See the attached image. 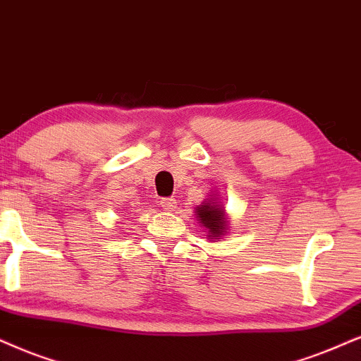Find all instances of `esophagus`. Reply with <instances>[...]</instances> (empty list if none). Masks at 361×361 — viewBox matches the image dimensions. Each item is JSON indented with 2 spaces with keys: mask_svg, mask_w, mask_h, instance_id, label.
I'll return each instance as SVG.
<instances>
[{
  "mask_svg": "<svg viewBox=\"0 0 361 361\" xmlns=\"http://www.w3.org/2000/svg\"><path fill=\"white\" fill-rule=\"evenodd\" d=\"M159 204H161V208L165 209V212H175L178 202L175 198H163L161 202H159Z\"/></svg>",
  "mask_w": 361,
  "mask_h": 361,
  "instance_id": "34e87169",
  "label": "esophagus"
}]
</instances>
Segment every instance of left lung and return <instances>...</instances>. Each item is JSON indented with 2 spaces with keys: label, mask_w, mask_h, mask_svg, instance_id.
I'll return each instance as SVG.
<instances>
[{
  "label": "left lung",
  "mask_w": 361,
  "mask_h": 361,
  "mask_svg": "<svg viewBox=\"0 0 361 361\" xmlns=\"http://www.w3.org/2000/svg\"><path fill=\"white\" fill-rule=\"evenodd\" d=\"M195 214L198 218V223L207 228V236L209 240H220L223 235L226 233L228 218L225 214V209L218 200L212 195V198L203 202L200 207L195 208Z\"/></svg>",
  "instance_id": "left-lung-1"
}]
</instances>
